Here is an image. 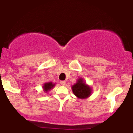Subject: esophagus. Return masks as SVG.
Masks as SVG:
<instances>
[{
	"instance_id": "34e87169",
	"label": "esophagus",
	"mask_w": 133,
	"mask_h": 133,
	"mask_svg": "<svg viewBox=\"0 0 133 133\" xmlns=\"http://www.w3.org/2000/svg\"><path fill=\"white\" fill-rule=\"evenodd\" d=\"M65 83H66V82H65V81H61V85H62V86H64Z\"/></svg>"
}]
</instances>
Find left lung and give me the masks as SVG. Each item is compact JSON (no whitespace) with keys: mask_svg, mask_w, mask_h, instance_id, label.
Listing matches in <instances>:
<instances>
[{"mask_svg":"<svg viewBox=\"0 0 133 133\" xmlns=\"http://www.w3.org/2000/svg\"><path fill=\"white\" fill-rule=\"evenodd\" d=\"M72 91L77 98L86 99L91 96L92 89L91 87L87 84L82 77H79L77 82L71 87Z\"/></svg>","mask_w":133,"mask_h":133,"instance_id":"left-lung-1","label":"left lung"}]
</instances>
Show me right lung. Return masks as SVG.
Instances as JSON below:
<instances>
[{
  "label": "right lung",
  "mask_w": 133,
  "mask_h": 133,
  "mask_svg": "<svg viewBox=\"0 0 133 133\" xmlns=\"http://www.w3.org/2000/svg\"><path fill=\"white\" fill-rule=\"evenodd\" d=\"M55 85H56V83H53L52 82H45L43 84V86H42V89H43L44 92H47L49 91H51V89H52L55 86Z\"/></svg>",
  "instance_id": "right-lung-1"
}]
</instances>
